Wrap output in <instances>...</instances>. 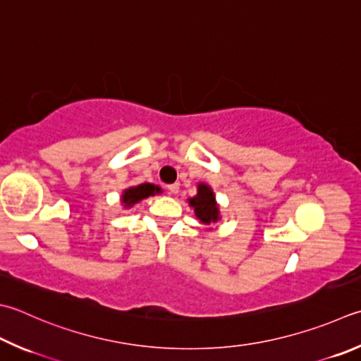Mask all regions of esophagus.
Here are the masks:
<instances>
[{"label": "esophagus", "instance_id": "esophagus-1", "mask_svg": "<svg viewBox=\"0 0 361 361\" xmlns=\"http://www.w3.org/2000/svg\"><path fill=\"white\" fill-rule=\"evenodd\" d=\"M179 183H171V185H168V190H169V192H171V193H179Z\"/></svg>", "mask_w": 361, "mask_h": 361}]
</instances>
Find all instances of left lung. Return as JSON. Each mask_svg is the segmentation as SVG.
<instances>
[{"mask_svg":"<svg viewBox=\"0 0 361 361\" xmlns=\"http://www.w3.org/2000/svg\"><path fill=\"white\" fill-rule=\"evenodd\" d=\"M188 204L195 209V215L201 223L210 224L220 220V209L215 201V195L207 183H198V193L188 200Z\"/></svg>","mask_w":361,"mask_h":361,"instance_id":"1","label":"left lung"}]
</instances>
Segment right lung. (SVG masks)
Here are the masks:
<instances>
[{"mask_svg":"<svg viewBox=\"0 0 361 361\" xmlns=\"http://www.w3.org/2000/svg\"><path fill=\"white\" fill-rule=\"evenodd\" d=\"M155 193H161V188L159 185H154V183H140L137 187L126 188L124 193H122V204L124 207H132L133 204L140 202L141 200L149 198V196H154Z\"/></svg>","mask_w":361,"mask_h":361,"instance_id":"1","label":"right lung"}]
</instances>
